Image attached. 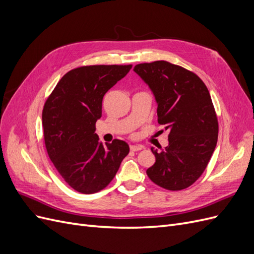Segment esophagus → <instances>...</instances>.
Returning a JSON list of instances; mask_svg holds the SVG:
<instances>
[{
	"instance_id": "1",
	"label": "esophagus",
	"mask_w": 254,
	"mask_h": 254,
	"mask_svg": "<svg viewBox=\"0 0 254 254\" xmlns=\"http://www.w3.org/2000/svg\"><path fill=\"white\" fill-rule=\"evenodd\" d=\"M143 148L142 145H130V150L131 151H139Z\"/></svg>"
}]
</instances>
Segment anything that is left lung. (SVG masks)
Instances as JSON below:
<instances>
[{"instance_id": "1", "label": "left lung", "mask_w": 254, "mask_h": 254, "mask_svg": "<svg viewBox=\"0 0 254 254\" xmlns=\"http://www.w3.org/2000/svg\"><path fill=\"white\" fill-rule=\"evenodd\" d=\"M133 71L152 91L158 123L170 132L165 149L151 148L156 162L146 174L165 190L187 189L202 175L217 144L209 90L195 73L164 60L136 64Z\"/></svg>"}]
</instances>
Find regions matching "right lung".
<instances>
[{
  "mask_svg": "<svg viewBox=\"0 0 254 254\" xmlns=\"http://www.w3.org/2000/svg\"><path fill=\"white\" fill-rule=\"evenodd\" d=\"M128 65H84L67 72L44 104L42 126L48 155L64 181L82 194L105 189L129 152L125 141L103 145L95 133L104 95L125 77Z\"/></svg>",
  "mask_w": 254,
  "mask_h": 254,
  "instance_id": "1",
  "label": "right lung"
}]
</instances>
